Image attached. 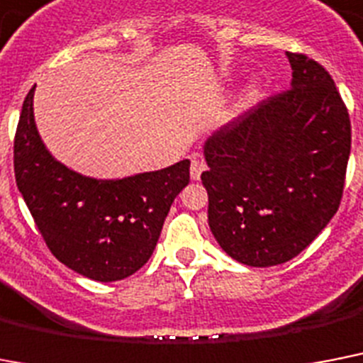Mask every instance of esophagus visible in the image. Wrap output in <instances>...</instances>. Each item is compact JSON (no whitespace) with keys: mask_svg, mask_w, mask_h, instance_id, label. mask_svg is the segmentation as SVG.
I'll return each instance as SVG.
<instances>
[{"mask_svg":"<svg viewBox=\"0 0 363 363\" xmlns=\"http://www.w3.org/2000/svg\"><path fill=\"white\" fill-rule=\"evenodd\" d=\"M207 169V164H205V160L203 158H199V156H191V166H190V175L194 181H197V179H201V173Z\"/></svg>","mask_w":363,"mask_h":363,"instance_id":"obj_1","label":"esophagus"}]
</instances>
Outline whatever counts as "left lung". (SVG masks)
I'll return each mask as SVG.
<instances>
[{
  "mask_svg": "<svg viewBox=\"0 0 363 363\" xmlns=\"http://www.w3.org/2000/svg\"><path fill=\"white\" fill-rule=\"evenodd\" d=\"M287 57L293 87L238 115L205 143L208 225L223 252L248 267L296 257L343 197L349 110L323 65L296 52Z\"/></svg>",
  "mask_w": 363,
  "mask_h": 363,
  "instance_id": "8db88e82",
  "label": "left lung"
}]
</instances>
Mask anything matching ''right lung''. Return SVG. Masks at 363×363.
I'll list each match as a JSON object with an SVG mask.
<instances>
[{"instance_id": "add662e5", "label": "right lung", "mask_w": 363, "mask_h": 363, "mask_svg": "<svg viewBox=\"0 0 363 363\" xmlns=\"http://www.w3.org/2000/svg\"><path fill=\"white\" fill-rule=\"evenodd\" d=\"M33 91L14 134V177L38 233L55 259L85 278H128L155 252L173 199L190 182V160L119 181L78 175L38 138Z\"/></svg>"}]
</instances>
